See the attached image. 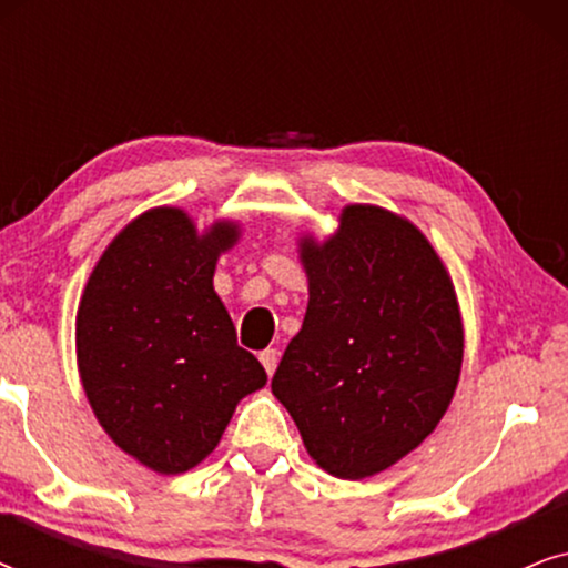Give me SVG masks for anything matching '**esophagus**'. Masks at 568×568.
Instances as JSON below:
<instances>
[{"mask_svg": "<svg viewBox=\"0 0 568 568\" xmlns=\"http://www.w3.org/2000/svg\"><path fill=\"white\" fill-rule=\"evenodd\" d=\"M258 359L263 364V369H266L271 377L276 372V364H278V348H266V352H261Z\"/></svg>", "mask_w": 568, "mask_h": 568, "instance_id": "1", "label": "esophagus"}]
</instances>
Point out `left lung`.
Here are the masks:
<instances>
[{
	"mask_svg": "<svg viewBox=\"0 0 568 568\" xmlns=\"http://www.w3.org/2000/svg\"><path fill=\"white\" fill-rule=\"evenodd\" d=\"M310 302L271 390L313 460L359 480L434 432L463 364V323L445 266L414 224L346 206L328 243H302Z\"/></svg>",
	"mask_w": 568,
	"mask_h": 568,
	"instance_id": "left-lung-1",
	"label": "left lung"
}]
</instances>
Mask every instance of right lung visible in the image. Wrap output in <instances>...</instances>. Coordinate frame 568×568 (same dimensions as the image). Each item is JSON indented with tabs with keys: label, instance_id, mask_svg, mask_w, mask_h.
I'll return each instance as SVG.
<instances>
[{
	"label": "right lung",
	"instance_id": "right-lung-1",
	"mask_svg": "<svg viewBox=\"0 0 568 568\" xmlns=\"http://www.w3.org/2000/svg\"><path fill=\"white\" fill-rule=\"evenodd\" d=\"M237 227L199 235L181 209H152L108 245L77 313V362L98 422L146 468L183 473L220 442L266 369L237 346L214 292Z\"/></svg>",
	"mask_w": 568,
	"mask_h": 568
}]
</instances>
